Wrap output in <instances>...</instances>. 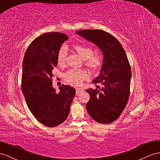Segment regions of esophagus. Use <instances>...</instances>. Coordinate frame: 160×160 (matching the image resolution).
<instances>
[{
	"mask_svg": "<svg viewBox=\"0 0 160 160\" xmlns=\"http://www.w3.org/2000/svg\"><path fill=\"white\" fill-rule=\"evenodd\" d=\"M76 95H79L80 92H82L83 90L81 89V88H76Z\"/></svg>",
	"mask_w": 160,
	"mask_h": 160,
	"instance_id": "1",
	"label": "esophagus"
}]
</instances>
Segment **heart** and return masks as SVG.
Segmentation results:
<instances>
[{
    "label": "heart",
    "instance_id": "1",
    "mask_svg": "<svg viewBox=\"0 0 160 160\" xmlns=\"http://www.w3.org/2000/svg\"><path fill=\"white\" fill-rule=\"evenodd\" d=\"M73 48L78 55L84 59V65L92 71H97L100 69L103 63L104 56L101 52L94 53L93 48L90 45L86 44H76ZM67 48L62 46L57 53V62L59 65H63L66 59ZM89 73L83 69H72L64 74V79L67 82L73 87H81L84 80L89 78Z\"/></svg>",
    "mask_w": 160,
    "mask_h": 160
}]
</instances>
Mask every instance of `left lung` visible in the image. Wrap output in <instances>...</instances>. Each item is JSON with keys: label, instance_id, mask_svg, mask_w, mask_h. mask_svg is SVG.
<instances>
[{"label": "left lung", "instance_id": "1", "mask_svg": "<svg viewBox=\"0 0 160 160\" xmlns=\"http://www.w3.org/2000/svg\"><path fill=\"white\" fill-rule=\"evenodd\" d=\"M76 33L103 52L100 74L92 82L95 87L86 91L90 95L87 110L94 120L109 124L119 118L128 101L132 73L128 57L119 41L107 32L82 30Z\"/></svg>", "mask_w": 160, "mask_h": 160}]
</instances>
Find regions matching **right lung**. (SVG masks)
<instances>
[{
    "instance_id": "obj_1",
    "label": "right lung",
    "mask_w": 160,
    "mask_h": 160,
    "mask_svg": "<svg viewBox=\"0 0 160 160\" xmlns=\"http://www.w3.org/2000/svg\"><path fill=\"white\" fill-rule=\"evenodd\" d=\"M68 36L48 32L34 39L28 47L23 61L22 90L28 108L41 124L47 127L60 125L67 119L76 90L52 87V69L57 65V53Z\"/></svg>"
}]
</instances>
